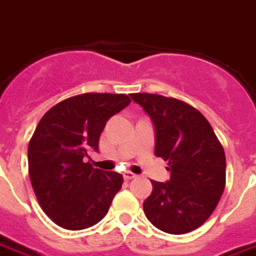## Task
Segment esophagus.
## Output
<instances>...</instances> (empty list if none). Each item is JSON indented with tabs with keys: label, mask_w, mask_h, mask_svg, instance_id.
I'll return each instance as SVG.
<instances>
[{
	"label": "esophagus",
	"mask_w": 256,
	"mask_h": 256,
	"mask_svg": "<svg viewBox=\"0 0 256 256\" xmlns=\"http://www.w3.org/2000/svg\"><path fill=\"white\" fill-rule=\"evenodd\" d=\"M123 178H124V180H133V178H137V174H134V173H132V172H124L123 173Z\"/></svg>",
	"instance_id": "1"
}]
</instances>
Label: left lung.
Returning a JSON list of instances; mask_svg holds the SVG:
<instances>
[{
  "instance_id": "obj_1",
  "label": "left lung",
  "mask_w": 256,
  "mask_h": 256,
  "mask_svg": "<svg viewBox=\"0 0 256 256\" xmlns=\"http://www.w3.org/2000/svg\"><path fill=\"white\" fill-rule=\"evenodd\" d=\"M154 123L155 155L168 160L169 182L151 180L144 214L165 233L200 228L220 200L226 186L223 146L205 116L188 104L159 94H130Z\"/></svg>"
}]
</instances>
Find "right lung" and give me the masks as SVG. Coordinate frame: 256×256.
I'll list each match as a JSON object with an SVG mask.
<instances>
[{"mask_svg": "<svg viewBox=\"0 0 256 256\" xmlns=\"http://www.w3.org/2000/svg\"><path fill=\"white\" fill-rule=\"evenodd\" d=\"M126 94L87 92L54 105L28 142V176L42 210L68 230L91 228L106 215L122 188L116 172L84 162L98 151L106 120L130 104Z\"/></svg>", "mask_w": 256, "mask_h": 256, "instance_id": "add662e5", "label": "right lung"}]
</instances>
